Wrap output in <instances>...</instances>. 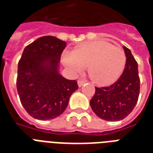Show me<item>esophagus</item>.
Segmentation results:
<instances>
[{"instance_id": "34e87169", "label": "esophagus", "mask_w": 153, "mask_h": 153, "mask_svg": "<svg viewBox=\"0 0 153 153\" xmlns=\"http://www.w3.org/2000/svg\"><path fill=\"white\" fill-rule=\"evenodd\" d=\"M86 80H85V79H79V81H78V85H79V87H81L83 84H85L86 82Z\"/></svg>"}]
</instances>
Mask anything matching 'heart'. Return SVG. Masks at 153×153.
I'll use <instances>...</instances> for the list:
<instances>
[{
    "label": "heart",
    "instance_id": "heart-1",
    "mask_svg": "<svg viewBox=\"0 0 153 153\" xmlns=\"http://www.w3.org/2000/svg\"><path fill=\"white\" fill-rule=\"evenodd\" d=\"M62 62L74 74H79L88 66V73L95 83L102 86L114 83L126 64V55L120 48L105 41L85 43L72 53L64 52Z\"/></svg>",
    "mask_w": 153,
    "mask_h": 153
}]
</instances>
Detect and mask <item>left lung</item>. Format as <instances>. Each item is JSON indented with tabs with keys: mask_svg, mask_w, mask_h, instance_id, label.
<instances>
[{
	"mask_svg": "<svg viewBox=\"0 0 153 153\" xmlns=\"http://www.w3.org/2000/svg\"><path fill=\"white\" fill-rule=\"evenodd\" d=\"M126 64L120 78L105 87H95L91 98V109L101 119L109 121H121L134 109L140 94L138 64L131 51L123 47Z\"/></svg>",
	"mask_w": 153,
	"mask_h": 153,
	"instance_id": "8db88e82",
	"label": "left lung"
}]
</instances>
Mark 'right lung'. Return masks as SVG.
<instances>
[{
	"instance_id": "obj_1",
	"label": "right lung",
	"mask_w": 153,
	"mask_h": 153,
	"mask_svg": "<svg viewBox=\"0 0 153 153\" xmlns=\"http://www.w3.org/2000/svg\"><path fill=\"white\" fill-rule=\"evenodd\" d=\"M65 47L66 42L56 37L42 36L25 48L18 62V94L34 118L47 121L60 116L79 89L77 81L65 79L59 71Z\"/></svg>"
}]
</instances>
